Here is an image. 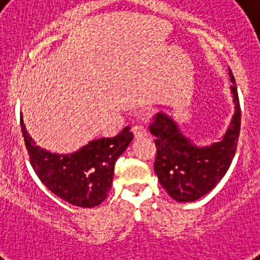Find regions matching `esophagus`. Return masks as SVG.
Returning a JSON list of instances; mask_svg holds the SVG:
<instances>
[{
    "label": "esophagus",
    "instance_id": "obj_1",
    "mask_svg": "<svg viewBox=\"0 0 260 260\" xmlns=\"http://www.w3.org/2000/svg\"><path fill=\"white\" fill-rule=\"evenodd\" d=\"M132 131H134L135 138H143L147 135V128L144 125H134Z\"/></svg>",
    "mask_w": 260,
    "mask_h": 260
}]
</instances>
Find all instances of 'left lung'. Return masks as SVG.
Listing matches in <instances>:
<instances>
[{"label": "left lung", "instance_id": "1", "mask_svg": "<svg viewBox=\"0 0 260 260\" xmlns=\"http://www.w3.org/2000/svg\"><path fill=\"white\" fill-rule=\"evenodd\" d=\"M231 90L235 113L225 135L212 146L198 147L181 134L173 118L156 113L150 124L155 136L154 169L160 185L178 202H193L208 194L230 169L240 134V102L232 71Z\"/></svg>", "mask_w": 260, "mask_h": 260}]
</instances>
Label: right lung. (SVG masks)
<instances>
[{
  "label": "right lung",
  "instance_id": "obj_1",
  "mask_svg": "<svg viewBox=\"0 0 260 260\" xmlns=\"http://www.w3.org/2000/svg\"><path fill=\"white\" fill-rule=\"evenodd\" d=\"M24 142L35 173L55 196L81 208L105 201L114 174V163L134 139L129 126L114 138H102L69 155L52 154L36 146L20 120Z\"/></svg>",
  "mask_w": 260,
  "mask_h": 260
}]
</instances>
